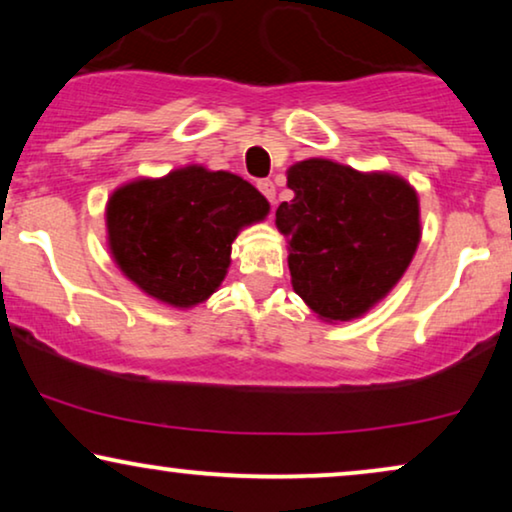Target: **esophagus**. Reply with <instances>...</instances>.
<instances>
[{
  "label": "esophagus",
  "instance_id": "34e87169",
  "mask_svg": "<svg viewBox=\"0 0 512 512\" xmlns=\"http://www.w3.org/2000/svg\"><path fill=\"white\" fill-rule=\"evenodd\" d=\"M256 186H258V191L265 195V198H268L270 202H275V184H272L270 179H261Z\"/></svg>",
  "mask_w": 512,
  "mask_h": 512
}]
</instances>
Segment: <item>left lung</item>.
Segmentation results:
<instances>
[{"label":"left lung","mask_w":512,"mask_h":512,"mask_svg":"<svg viewBox=\"0 0 512 512\" xmlns=\"http://www.w3.org/2000/svg\"><path fill=\"white\" fill-rule=\"evenodd\" d=\"M291 202L277 209L289 237L293 291L319 317H359L389 293L419 244L417 195L391 174H361L331 160L289 170Z\"/></svg>","instance_id":"8db88e82"}]
</instances>
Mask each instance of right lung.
I'll return each mask as SVG.
<instances>
[{
	"label": "right lung",
	"mask_w": 512,
	"mask_h": 512,
	"mask_svg": "<svg viewBox=\"0 0 512 512\" xmlns=\"http://www.w3.org/2000/svg\"><path fill=\"white\" fill-rule=\"evenodd\" d=\"M268 200L230 172L184 167L111 195L109 247L118 268L163 303L188 307L226 277L230 244L268 214Z\"/></svg>",
	"instance_id": "obj_1"
}]
</instances>
